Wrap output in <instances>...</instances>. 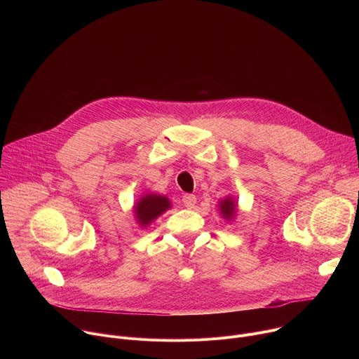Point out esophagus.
<instances>
[{
    "label": "esophagus",
    "instance_id": "obj_1",
    "mask_svg": "<svg viewBox=\"0 0 359 359\" xmlns=\"http://www.w3.org/2000/svg\"><path fill=\"white\" fill-rule=\"evenodd\" d=\"M196 196L194 194H184L183 196V198H182V201H183V204L184 206L187 208V209H193L194 206H196Z\"/></svg>",
    "mask_w": 359,
    "mask_h": 359
}]
</instances>
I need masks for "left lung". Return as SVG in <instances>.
Wrapping results in <instances>:
<instances>
[{
	"label": "left lung",
	"instance_id": "8db88e82",
	"mask_svg": "<svg viewBox=\"0 0 359 359\" xmlns=\"http://www.w3.org/2000/svg\"><path fill=\"white\" fill-rule=\"evenodd\" d=\"M220 210H222V215H224V217H231L236 212V204L231 198H226L220 203Z\"/></svg>",
	"mask_w": 359,
	"mask_h": 359
}]
</instances>
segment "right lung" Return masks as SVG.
I'll use <instances>...</instances> for the list:
<instances>
[{
    "instance_id": "add662e5",
    "label": "right lung",
    "mask_w": 359,
    "mask_h": 359,
    "mask_svg": "<svg viewBox=\"0 0 359 359\" xmlns=\"http://www.w3.org/2000/svg\"><path fill=\"white\" fill-rule=\"evenodd\" d=\"M169 208L170 203L168 197L159 194H147L137 201L135 208V215L137 222L142 226H146L155 220L158 216H161L163 212H166Z\"/></svg>"
}]
</instances>
